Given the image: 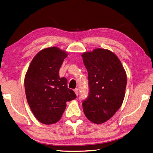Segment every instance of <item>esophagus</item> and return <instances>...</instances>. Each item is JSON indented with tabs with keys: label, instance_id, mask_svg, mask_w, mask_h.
Returning <instances> with one entry per match:
<instances>
[{
	"label": "esophagus",
	"instance_id": "1",
	"mask_svg": "<svg viewBox=\"0 0 153 153\" xmlns=\"http://www.w3.org/2000/svg\"><path fill=\"white\" fill-rule=\"evenodd\" d=\"M74 92H75L76 96H78V94H79V89H78V88L74 89Z\"/></svg>",
	"mask_w": 153,
	"mask_h": 153
}]
</instances>
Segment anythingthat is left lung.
Returning a JSON list of instances; mask_svg holds the SVG:
<instances>
[{
    "label": "left lung",
    "mask_w": 153,
    "mask_h": 153,
    "mask_svg": "<svg viewBox=\"0 0 153 153\" xmlns=\"http://www.w3.org/2000/svg\"><path fill=\"white\" fill-rule=\"evenodd\" d=\"M88 72L89 93L83 101L86 117L100 124L108 120L124 100L127 75L121 62L110 50L97 48L82 54Z\"/></svg>",
    "instance_id": "1"
}]
</instances>
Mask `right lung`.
Masks as SVG:
<instances>
[{
    "mask_svg": "<svg viewBox=\"0 0 153 153\" xmlns=\"http://www.w3.org/2000/svg\"><path fill=\"white\" fill-rule=\"evenodd\" d=\"M67 53L57 47L40 51L33 57L25 78L26 99L35 117L41 123L53 124L61 119L66 102L76 98L68 88L67 79L59 72Z\"/></svg>",
    "mask_w": 153,
    "mask_h": 153,
    "instance_id": "right-lung-1",
    "label": "right lung"
}]
</instances>
